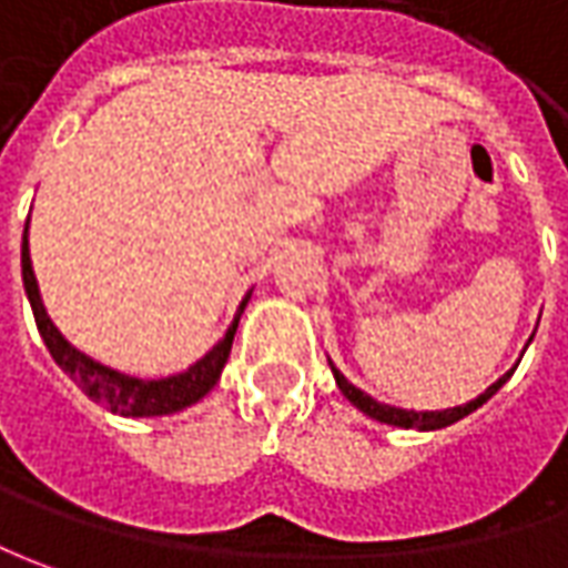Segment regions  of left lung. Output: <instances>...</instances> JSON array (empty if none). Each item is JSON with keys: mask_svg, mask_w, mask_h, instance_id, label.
I'll return each instance as SVG.
<instances>
[{"mask_svg": "<svg viewBox=\"0 0 568 568\" xmlns=\"http://www.w3.org/2000/svg\"><path fill=\"white\" fill-rule=\"evenodd\" d=\"M528 342H531V338H528ZM329 366H333V376H335V385H338V392L348 397L351 404H354L361 414H366L369 419H379V423H385V426H397V429H416V432L445 429V426H450V423H457V419H463V416H469L473 410H478V407H481L488 397L497 395V388L510 379L513 369H516V366H513L510 373H504V376H500L495 385H488L481 395L473 397V400H466V404H460V407H447V410H404V407L382 404V400H376V397H369L366 392H361L357 385H351V382L345 379L338 369H335L333 361H329Z\"/></svg>", "mask_w": 568, "mask_h": 568, "instance_id": "8db88e82", "label": "left lung"}]
</instances>
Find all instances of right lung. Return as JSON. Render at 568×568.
<instances>
[{
  "mask_svg": "<svg viewBox=\"0 0 568 568\" xmlns=\"http://www.w3.org/2000/svg\"><path fill=\"white\" fill-rule=\"evenodd\" d=\"M27 230H30V220L24 223V242H21V276H24V292L30 307H33V320H37V329H40L45 348L73 382L83 395L102 404L105 410L121 416H168L180 414L192 404H199L214 385H217L220 373L226 366V357H230V348H233L235 329H239V316L245 311V304L252 298V292L242 298L239 311H235L233 323L226 335L220 338L214 348L204 354L202 361L176 373V376H164V379H139V376H130V373H121L114 366L99 364L92 361L90 354H83L80 348H73L71 342L61 335L52 316L45 311L40 295V283L33 276V264H30V242H27Z\"/></svg>",
  "mask_w": 568,
  "mask_h": 568,
  "instance_id": "right-lung-1",
  "label": "right lung"
}]
</instances>
